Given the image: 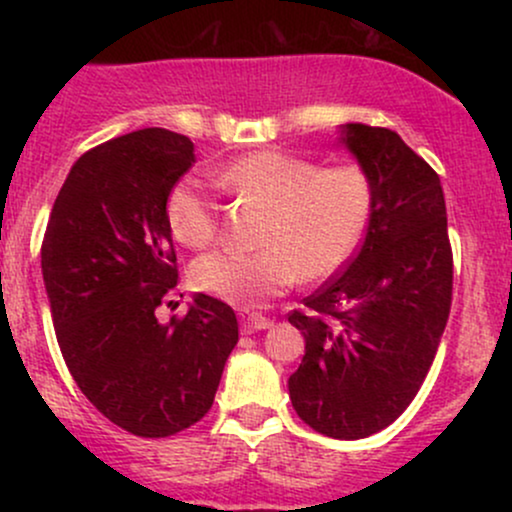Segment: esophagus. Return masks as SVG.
<instances>
[{
  "label": "esophagus",
  "mask_w": 512,
  "mask_h": 512,
  "mask_svg": "<svg viewBox=\"0 0 512 512\" xmlns=\"http://www.w3.org/2000/svg\"><path fill=\"white\" fill-rule=\"evenodd\" d=\"M240 325H243L245 334H252V332H260V330H269L274 322L260 313H243L240 315Z\"/></svg>",
  "instance_id": "1"
}]
</instances>
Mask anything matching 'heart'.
<instances>
[{
    "instance_id": "heart-1",
    "label": "heart",
    "mask_w": 512,
    "mask_h": 512,
    "mask_svg": "<svg viewBox=\"0 0 512 512\" xmlns=\"http://www.w3.org/2000/svg\"><path fill=\"white\" fill-rule=\"evenodd\" d=\"M223 190L267 204L260 250H216L192 264L197 291L233 305H260L303 279H325L351 260L375 209V185L358 163L322 166L279 149L252 151L216 173ZM170 233L204 248L219 233V204L185 175L166 199Z\"/></svg>"
}]
</instances>
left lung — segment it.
<instances>
[{
	"mask_svg": "<svg viewBox=\"0 0 512 512\" xmlns=\"http://www.w3.org/2000/svg\"><path fill=\"white\" fill-rule=\"evenodd\" d=\"M342 142L368 170L375 209L361 248L289 322L305 356L289 378L296 414L356 440L409 407L436 358L452 303V248L438 173L397 132L354 122Z\"/></svg>",
	"mask_w": 512,
	"mask_h": 512,
	"instance_id": "1",
	"label": "left lung"
}]
</instances>
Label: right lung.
<instances>
[{
	"label": "right lung",
	"instance_id": "1",
	"mask_svg": "<svg viewBox=\"0 0 512 512\" xmlns=\"http://www.w3.org/2000/svg\"><path fill=\"white\" fill-rule=\"evenodd\" d=\"M192 163L190 139L161 127L93 146L69 170L40 248L69 373L139 438L195 426L238 344L233 308L204 293L168 325L156 317L178 286L166 199Z\"/></svg>",
	"mask_w": 512,
	"mask_h": 512
}]
</instances>
